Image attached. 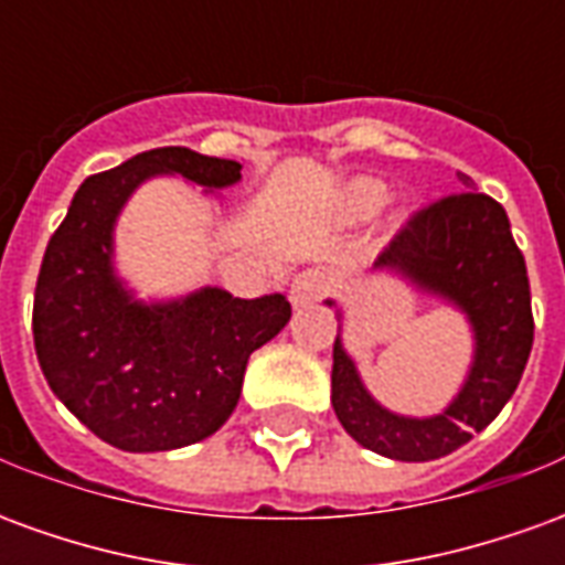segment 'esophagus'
<instances>
[{
	"label": "esophagus",
	"mask_w": 565,
	"mask_h": 565,
	"mask_svg": "<svg viewBox=\"0 0 565 565\" xmlns=\"http://www.w3.org/2000/svg\"><path fill=\"white\" fill-rule=\"evenodd\" d=\"M330 275L320 269H306L302 275H296L294 284H290V299H294V306H315L320 302L323 296L330 294Z\"/></svg>",
	"instance_id": "34e87169"
}]
</instances>
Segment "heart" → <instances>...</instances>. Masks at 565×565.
Instances as JSON below:
<instances>
[{
	"label": "heart",
	"mask_w": 565,
	"mask_h": 565,
	"mask_svg": "<svg viewBox=\"0 0 565 565\" xmlns=\"http://www.w3.org/2000/svg\"><path fill=\"white\" fill-rule=\"evenodd\" d=\"M384 199H387V190L379 184V181H356L351 186V205L356 211H375L384 205Z\"/></svg>",
	"instance_id": "heart-1"
}]
</instances>
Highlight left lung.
I'll return each instance as SVG.
<instances>
[{
	"instance_id": "obj_1",
	"label": "left lung",
	"mask_w": 565,
	"mask_h": 565,
	"mask_svg": "<svg viewBox=\"0 0 565 565\" xmlns=\"http://www.w3.org/2000/svg\"><path fill=\"white\" fill-rule=\"evenodd\" d=\"M469 186V178L460 174ZM375 269H391L448 299L469 318L475 360L454 403L436 417H403L379 405L354 360L332 344V408L348 436L381 457L426 462L462 448L509 403L533 351L530 278L511 223L497 199L460 190L429 202L381 250Z\"/></svg>"
}]
</instances>
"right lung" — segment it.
Masks as SVG:
<instances>
[{"label":"right lung","mask_w":565,"mask_h":565,"mask_svg":"<svg viewBox=\"0 0 565 565\" xmlns=\"http://www.w3.org/2000/svg\"><path fill=\"white\" fill-rule=\"evenodd\" d=\"M153 174L221 190L242 178V162L153 148L90 174L47 242L32 302L35 354L54 396L129 454L217 433L242 396L247 356L290 320L281 294L238 299L202 287L150 306L129 294L111 266V235L124 202Z\"/></svg>","instance_id":"obj_1"}]
</instances>
